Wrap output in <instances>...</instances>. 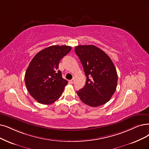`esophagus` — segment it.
Masks as SVG:
<instances>
[{"instance_id":"1","label":"esophagus","mask_w":149,"mask_h":149,"mask_svg":"<svg viewBox=\"0 0 149 149\" xmlns=\"http://www.w3.org/2000/svg\"><path fill=\"white\" fill-rule=\"evenodd\" d=\"M74 81H75V78H73L72 79L70 80V83L71 84H73Z\"/></svg>"}]
</instances>
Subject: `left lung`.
I'll list each match as a JSON object with an SVG mask.
<instances>
[{
  "mask_svg": "<svg viewBox=\"0 0 149 149\" xmlns=\"http://www.w3.org/2000/svg\"><path fill=\"white\" fill-rule=\"evenodd\" d=\"M74 51L87 77L84 87L76 92L79 98L92 107L106 103L114 93L117 84V71L111 59L93 45H79Z\"/></svg>",
  "mask_w": 149,
  "mask_h": 149,
  "instance_id": "obj_1",
  "label": "left lung"
}]
</instances>
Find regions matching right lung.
I'll return each instance as SVG.
<instances>
[{"mask_svg": "<svg viewBox=\"0 0 149 149\" xmlns=\"http://www.w3.org/2000/svg\"><path fill=\"white\" fill-rule=\"evenodd\" d=\"M71 49L68 46H49L38 52L29 63L25 84L30 95L38 103L49 104L61 96L68 81L62 78L58 63Z\"/></svg>", "mask_w": 149, "mask_h": 149, "instance_id": "obj_1", "label": "right lung"}]
</instances>
